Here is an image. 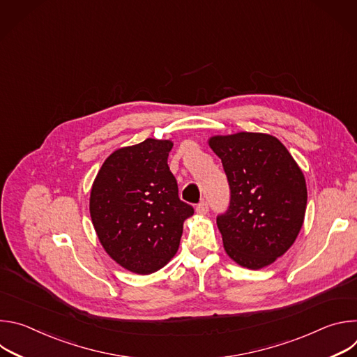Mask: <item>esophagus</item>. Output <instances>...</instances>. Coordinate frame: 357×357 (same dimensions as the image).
Here are the masks:
<instances>
[{"mask_svg": "<svg viewBox=\"0 0 357 357\" xmlns=\"http://www.w3.org/2000/svg\"><path fill=\"white\" fill-rule=\"evenodd\" d=\"M208 212H209V206H208V202H205V200L200 202L199 205L196 206V213L197 215H206Z\"/></svg>", "mask_w": 357, "mask_h": 357, "instance_id": "34e87169", "label": "esophagus"}]
</instances>
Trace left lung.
Listing matches in <instances>:
<instances>
[{
  "mask_svg": "<svg viewBox=\"0 0 357 357\" xmlns=\"http://www.w3.org/2000/svg\"><path fill=\"white\" fill-rule=\"evenodd\" d=\"M230 186L229 209L218 216L227 256L260 270L294 244L307 209L303 174L280 139L261 132L209 139Z\"/></svg>",
  "mask_w": 357,
  "mask_h": 357,
  "instance_id": "left-lung-1",
  "label": "left lung"
}]
</instances>
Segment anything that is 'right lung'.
<instances>
[{
  "label": "right lung",
  "mask_w": 357,
  "mask_h": 357,
  "mask_svg": "<svg viewBox=\"0 0 357 357\" xmlns=\"http://www.w3.org/2000/svg\"><path fill=\"white\" fill-rule=\"evenodd\" d=\"M174 144L146 138L101 165L90 192V216L109 256L135 274L155 273L175 256L193 208L178 196L168 167Z\"/></svg>",
  "instance_id": "add662e5"
}]
</instances>
